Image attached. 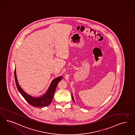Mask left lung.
Listing matches in <instances>:
<instances>
[{
    "instance_id": "left-lung-1",
    "label": "left lung",
    "mask_w": 135,
    "mask_h": 135,
    "mask_svg": "<svg viewBox=\"0 0 135 135\" xmlns=\"http://www.w3.org/2000/svg\"><path fill=\"white\" fill-rule=\"evenodd\" d=\"M71 95H72V99H73V102H75V101H74V98H73V95H72V94H71Z\"/></svg>"
}]
</instances>
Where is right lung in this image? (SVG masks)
I'll return each mask as SVG.
<instances>
[{"label":"right lung","mask_w":135,"mask_h":135,"mask_svg":"<svg viewBox=\"0 0 135 135\" xmlns=\"http://www.w3.org/2000/svg\"><path fill=\"white\" fill-rule=\"evenodd\" d=\"M15 78L18 90L27 103L33 107L42 108L47 107L52 103L57 84L59 81L62 80L63 77L61 76L53 79L51 82L47 92L44 95L40 97H33L32 95L27 94V92H26L22 89L17 81L16 69L15 70Z\"/></svg>","instance_id":"1"}]
</instances>
